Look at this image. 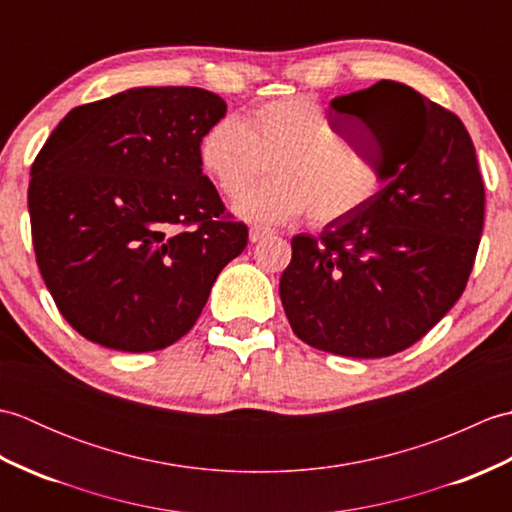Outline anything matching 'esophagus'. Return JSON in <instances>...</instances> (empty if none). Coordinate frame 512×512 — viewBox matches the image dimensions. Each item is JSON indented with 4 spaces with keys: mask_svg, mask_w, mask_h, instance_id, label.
Here are the masks:
<instances>
[{
    "mask_svg": "<svg viewBox=\"0 0 512 512\" xmlns=\"http://www.w3.org/2000/svg\"><path fill=\"white\" fill-rule=\"evenodd\" d=\"M275 231L273 228H268V226H259V224H255V226H250V242H259V239H264V237H268V235H273Z\"/></svg>",
    "mask_w": 512,
    "mask_h": 512,
    "instance_id": "obj_1",
    "label": "esophagus"
}]
</instances>
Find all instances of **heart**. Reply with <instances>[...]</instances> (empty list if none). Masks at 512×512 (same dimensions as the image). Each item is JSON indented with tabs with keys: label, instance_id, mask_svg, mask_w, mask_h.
<instances>
[{
	"label": "heart",
	"instance_id": "obj_1",
	"mask_svg": "<svg viewBox=\"0 0 512 512\" xmlns=\"http://www.w3.org/2000/svg\"><path fill=\"white\" fill-rule=\"evenodd\" d=\"M198 162L226 198H237L271 165L276 178L235 202L237 215L255 222L303 213L314 226L341 222L372 204L389 182L385 169L308 96L268 101L244 121L217 118L200 136Z\"/></svg>",
	"mask_w": 512,
	"mask_h": 512
}]
</instances>
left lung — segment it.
Masks as SVG:
<instances>
[{"label":"left lung","instance_id":"left-lung-1","mask_svg":"<svg viewBox=\"0 0 512 512\" xmlns=\"http://www.w3.org/2000/svg\"><path fill=\"white\" fill-rule=\"evenodd\" d=\"M330 107L389 182L356 215L292 237L279 297L303 343L383 358L420 341L462 297L482 239L484 182L464 123L409 85L378 81Z\"/></svg>","mask_w":512,"mask_h":512}]
</instances>
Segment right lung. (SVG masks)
<instances>
[{"instance_id":"1","label":"right lung","mask_w":512,"mask_h":512,"mask_svg":"<svg viewBox=\"0 0 512 512\" xmlns=\"http://www.w3.org/2000/svg\"><path fill=\"white\" fill-rule=\"evenodd\" d=\"M226 114L200 88H136L79 105L32 162L37 266L92 343L156 352L187 334L248 244L204 176L198 143Z\"/></svg>"}]
</instances>
